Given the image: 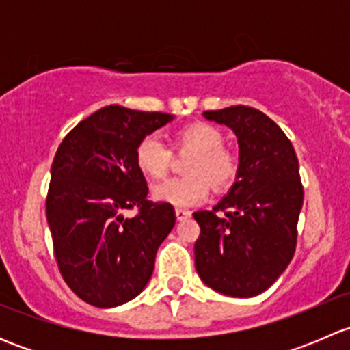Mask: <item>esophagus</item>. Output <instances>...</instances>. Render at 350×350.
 I'll return each mask as SVG.
<instances>
[{"label": "esophagus", "instance_id": "1", "mask_svg": "<svg viewBox=\"0 0 350 350\" xmlns=\"http://www.w3.org/2000/svg\"><path fill=\"white\" fill-rule=\"evenodd\" d=\"M189 217H191V211L189 210H185V208H176V218H178V221L186 220V218Z\"/></svg>", "mask_w": 350, "mask_h": 350}]
</instances>
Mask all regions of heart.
I'll list each match as a JSON object with an SVG mask.
<instances>
[{
    "instance_id": "1",
    "label": "heart",
    "mask_w": 350,
    "mask_h": 350,
    "mask_svg": "<svg viewBox=\"0 0 350 350\" xmlns=\"http://www.w3.org/2000/svg\"><path fill=\"white\" fill-rule=\"evenodd\" d=\"M220 130L208 123H193L176 133V146L195 150L186 178H172L154 186L152 196L162 203L178 208H189L203 203L215 188H227L239 171L237 157L221 147ZM135 164L144 176L162 179L171 165V150L154 133L146 135L135 147Z\"/></svg>"
}]
</instances>
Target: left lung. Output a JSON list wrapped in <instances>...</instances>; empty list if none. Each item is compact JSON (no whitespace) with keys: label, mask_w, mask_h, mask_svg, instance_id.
<instances>
[{"label":"left lung","mask_w":350,"mask_h":350,"mask_svg":"<svg viewBox=\"0 0 350 350\" xmlns=\"http://www.w3.org/2000/svg\"><path fill=\"white\" fill-rule=\"evenodd\" d=\"M203 116L235 133L239 171L211 210L193 213L201 228L198 276L221 295L252 298L284 273L295 254L303 206L298 159L283 130L259 109L239 105ZM218 211H224L221 217Z\"/></svg>","instance_id":"1"}]
</instances>
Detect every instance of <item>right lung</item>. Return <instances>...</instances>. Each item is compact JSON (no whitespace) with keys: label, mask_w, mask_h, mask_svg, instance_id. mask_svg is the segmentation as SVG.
I'll return each mask as SVG.
<instances>
[{"label":"right lung","mask_w":350,"mask_h":350,"mask_svg":"<svg viewBox=\"0 0 350 350\" xmlns=\"http://www.w3.org/2000/svg\"><path fill=\"white\" fill-rule=\"evenodd\" d=\"M174 115L109 105L74 126L55 152L47 221L62 278L98 308L142 293L155 254L176 224L172 204L147 200L135 147ZM139 213L126 219L122 211Z\"/></svg>","instance_id":"1"}]
</instances>
